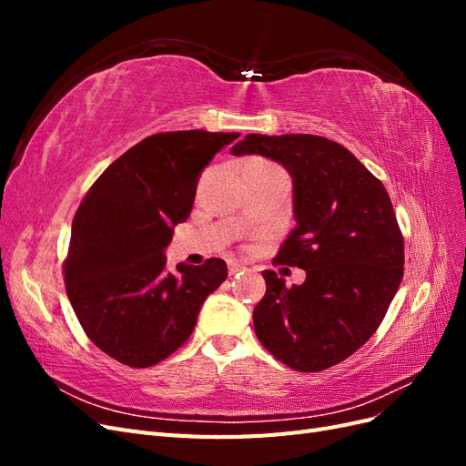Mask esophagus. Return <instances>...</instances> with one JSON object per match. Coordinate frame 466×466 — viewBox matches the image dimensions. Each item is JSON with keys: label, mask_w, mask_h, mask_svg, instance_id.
Returning a JSON list of instances; mask_svg holds the SVG:
<instances>
[{"label": "esophagus", "mask_w": 466, "mask_h": 466, "mask_svg": "<svg viewBox=\"0 0 466 466\" xmlns=\"http://www.w3.org/2000/svg\"><path fill=\"white\" fill-rule=\"evenodd\" d=\"M228 268H229V276H235V274H238V272H243V270H245V266H243L241 262H237V260H231Z\"/></svg>", "instance_id": "obj_1"}]
</instances>
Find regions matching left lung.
Here are the masks:
<instances>
[{"instance_id": "obj_1", "label": "left lung", "mask_w": 466, "mask_h": 466, "mask_svg": "<svg viewBox=\"0 0 466 466\" xmlns=\"http://www.w3.org/2000/svg\"><path fill=\"white\" fill-rule=\"evenodd\" d=\"M233 155H262L293 182L295 228L276 260L305 270L301 286L264 270L252 311L270 354L295 371H322L370 340L404 272V243L389 194L344 146L311 134H248Z\"/></svg>"}]
</instances>
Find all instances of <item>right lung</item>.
Returning <instances> with one entry per match:
<instances>
[{"label":"right lung","instance_id":"add662e5","mask_svg":"<svg viewBox=\"0 0 466 466\" xmlns=\"http://www.w3.org/2000/svg\"><path fill=\"white\" fill-rule=\"evenodd\" d=\"M238 132L149 136L112 163L83 198L72 223L64 281L91 342L130 368H151L185 344L228 264L180 262L165 250L187 221L204 168Z\"/></svg>","mask_w":466,"mask_h":466}]
</instances>
